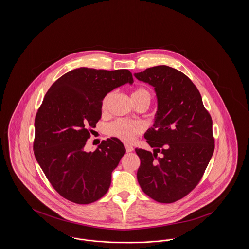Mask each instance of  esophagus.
I'll return each mask as SVG.
<instances>
[{
    "label": "esophagus",
    "instance_id": "esophagus-1",
    "mask_svg": "<svg viewBox=\"0 0 249 249\" xmlns=\"http://www.w3.org/2000/svg\"><path fill=\"white\" fill-rule=\"evenodd\" d=\"M125 147H126V151L127 152H132L134 150V148L130 144H125Z\"/></svg>",
    "mask_w": 249,
    "mask_h": 249
}]
</instances>
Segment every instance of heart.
<instances>
[{
	"instance_id": "obj_1",
	"label": "heart",
	"mask_w": 249,
	"mask_h": 249,
	"mask_svg": "<svg viewBox=\"0 0 249 249\" xmlns=\"http://www.w3.org/2000/svg\"><path fill=\"white\" fill-rule=\"evenodd\" d=\"M112 96L113 93H108L103 100V103H102L103 110L107 109V104L110 101ZM131 100L144 101L149 105L151 101V94L147 89L143 88H139L132 92ZM107 130L111 136L116 137L123 142H130L135 139V137L138 134L142 132V125L137 121H132L128 119H118L112 122L108 126Z\"/></svg>"
}]
</instances>
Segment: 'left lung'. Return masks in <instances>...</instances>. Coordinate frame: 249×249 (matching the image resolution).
Wrapping results in <instances>:
<instances>
[{"label": "left lung", "instance_id": "left-lung-1", "mask_svg": "<svg viewBox=\"0 0 249 249\" xmlns=\"http://www.w3.org/2000/svg\"><path fill=\"white\" fill-rule=\"evenodd\" d=\"M134 76L154 87L158 101L153 127L144 133L153 153L135 148L141 160L137 180L155 201L174 202L198 185L213 156V121L198 89L183 72L160 65Z\"/></svg>", "mask_w": 249, "mask_h": 249}]
</instances>
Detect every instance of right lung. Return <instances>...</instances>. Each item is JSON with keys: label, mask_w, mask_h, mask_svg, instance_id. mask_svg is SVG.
Masks as SVG:
<instances>
[{"label": "right lung", "mask_w": 249, "mask_h": 249, "mask_svg": "<svg viewBox=\"0 0 249 249\" xmlns=\"http://www.w3.org/2000/svg\"><path fill=\"white\" fill-rule=\"evenodd\" d=\"M127 83H133L127 69L81 67L63 74L48 89L36 114L34 150L48 181L63 198L88 204L108 191L125 146L111 137L94 152L84 147L102 117L104 98Z\"/></svg>", "instance_id": "1"}]
</instances>
